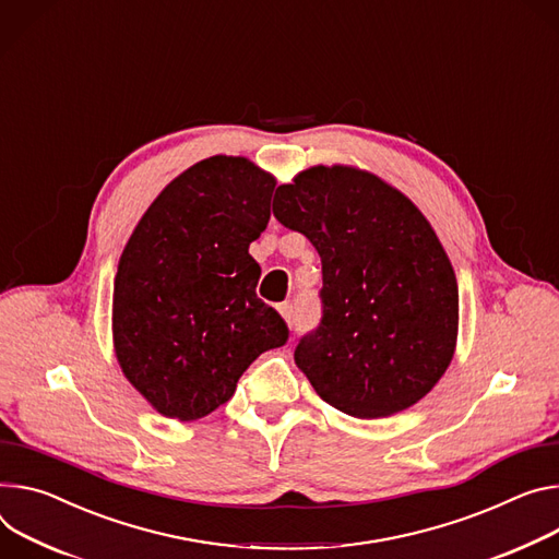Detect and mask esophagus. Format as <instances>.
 <instances>
[{
  "instance_id": "esophagus-1",
  "label": "esophagus",
  "mask_w": 559,
  "mask_h": 559,
  "mask_svg": "<svg viewBox=\"0 0 559 559\" xmlns=\"http://www.w3.org/2000/svg\"><path fill=\"white\" fill-rule=\"evenodd\" d=\"M278 312H281V317H283L287 323H294V306H292V302H281Z\"/></svg>"
}]
</instances>
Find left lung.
Wrapping results in <instances>:
<instances>
[{
  "label": "left lung",
  "instance_id": "obj_1",
  "mask_svg": "<svg viewBox=\"0 0 559 559\" xmlns=\"http://www.w3.org/2000/svg\"><path fill=\"white\" fill-rule=\"evenodd\" d=\"M272 212L321 257V321L294 361L336 411L374 419L411 408L450 366L460 289L413 202L372 174L312 167Z\"/></svg>",
  "mask_w": 559,
  "mask_h": 559
}]
</instances>
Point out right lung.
Wrapping results in <instances>:
<instances>
[{
	"label": "right lung",
	"instance_id": "right-lung-1",
	"mask_svg": "<svg viewBox=\"0 0 559 559\" xmlns=\"http://www.w3.org/2000/svg\"><path fill=\"white\" fill-rule=\"evenodd\" d=\"M276 180L247 158L189 167L133 229L116 274L114 341L124 377L158 413L193 421L289 338L257 296L249 242L270 223Z\"/></svg>",
	"mask_w": 559,
	"mask_h": 559
}]
</instances>
